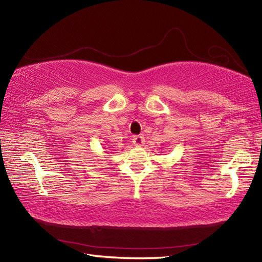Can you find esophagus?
Here are the masks:
<instances>
[{
  "mask_svg": "<svg viewBox=\"0 0 262 262\" xmlns=\"http://www.w3.org/2000/svg\"><path fill=\"white\" fill-rule=\"evenodd\" d=\"M145 142V139L143 135H135L133 137V144L136 145V147H141V145H143Z\"/></svg>",
  "mask_w": 262,
  "mask_h": 262,
  "instance_id": "34e87169",
  "label": "esophagus"
}]
</instances>
